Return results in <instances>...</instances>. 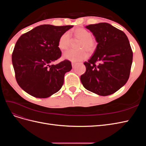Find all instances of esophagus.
Segmentation results:
<instances>
[{
	"mask_svg": "<svg viewBox=\"0 0 146 146\" xmlns=\"http://www.w3.org/2000/svg\"><path fill=\"white\" fill-rule=\"evenodd\" d=\"M77 64L76 63H72V68H74L75 66H76Z\"/></svg>",
	"mask_w": 146,
	"mask_h": 146,
	"instance_id": "34e87169",
	"label": "esophagus"
}]
</instances>
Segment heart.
<instances>
[{
    "label": "heart",
    "mask_w": 146,
    "mask_h": 146,
    "mask_svg": "<svg viewBox=\"0 0 146 146\" xmlns=\"http://www.w3.org/2000/svg\"><path fill=\"white\" fill-rule=\"evenodd\" d=\"M71 37L75 39L79 40L77 48L78 50H68L63 54V58L77 62L85 60L87 58L88 52H94L96 48L97 42L95 39L91 37V33L83 28H78L72 32H65L60 37L58 46L61 50H66L70 46L71 43Z\"/></svg>",
    "instance_id": "obj_1"
}]
</instances>
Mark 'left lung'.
<instances>
[{
  "mask_svg": "<svg viewBox=\"0 0 146 146\" xmlns=\"http://www.w3.org/2000/svg\"><path fill=\"white\" fill-rule=\"evenodd\" d=\"M98 42L93 55L84 64L80 80L84 88L99 96L112 94L127 83L133 52L126 35L111 24L101 23L86 26Z\"/></svg>",
  "mask_w": 146,
  "mask_h": 146,
  "instance_id": "8db88e82",
  "label": "left lung"
}]
</instances>
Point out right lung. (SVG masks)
Wrapping results in <instances>:
<instances>
[{"mask_svg":"<svg viewBox=\"0 0 146 146\" xmlns=\"http://www.w3.org/2000/svg\"><path fill=\"white\" fill-rule=\"evenodd\" d=\"M73 25H41L21 35L12 54V63L19 86L30 95L47 98L58 92L64 74L72 69L65 60L57 64L61 52L60 37Z\"/></svg>","mask_w":146,"mask_h":146,"instance_id":"obj_1","label":"right lung"}]
</instances>
